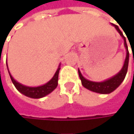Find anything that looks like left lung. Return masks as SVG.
I'll return each mask as SVG.
<instances>
[{"label": "left lung", "instance_id": "1", "mask_svg": "<svg viewBox=\"0 0 134 134\" xmlns=\"http://www.w3.org/2000/svg\"><path fill=\"white\" fill-rule=\"evenodd\" d=\"M113 25L115 26V28L116 29V30L119 32V33L120 34V36L123 38L124 40V45H125V47L126 49V60H125V62H124V65L120 71L116 74L113 77L105 81H103V82H93V81H90L87 79H85L81 74L80 70H78V74H79V77H80V79L81 81V84L82 85L92 91L94 92H96V93H100V94H109L111 93L112 92H113L116 88H117L120 84L122 82V81L124 80L125 77H126V74L127 73V69H128V64H129V50H128V46H127V44H126V38L124 37L122 32H121V30L120 29V28L116 25H114L113 24Z\"/></svg>", "mask_w": 134, "mask_h": 134}]
</instances>
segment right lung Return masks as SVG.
Segmentation results:
<instances>
[{"instance_id": "add662e5", "label": "right lung", "mask_w": 134, "mask_h": 134, "mask_svg": "<svg viewBox=\"0 0 134 134\" xmlns=\"http://www.w3.org/2000/svg\"><path fill=\"white\" fill-rule=\"evenodd\" d=\"M60 69V67H59L57 70L56 71L53 77L48 83H46V85H44L42 86L35 87V88L24 86V85L19 84L18 82H17L12 77V76L11 75L10 73H9V75H10V77L12 79V83L14 84V85L15 86V88L18 89V92H20L21 94H25V96H28V97H30V98H42V97L47 95L48 94H49L50 92H52L57 87V85H58V75H59Z\"/></svg>"}]
</instances>
